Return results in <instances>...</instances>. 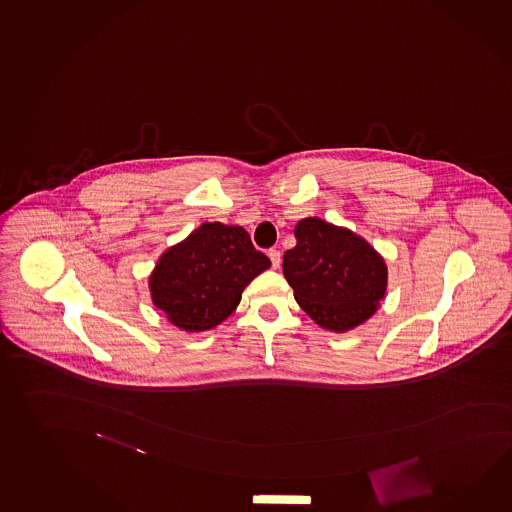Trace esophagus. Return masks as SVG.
Returning a JSON list of instances; mask_svg holds the SVG:
<instances>
[{"label":"esophagus","mask_w":512,"mask_h":512,"mask_svg":"<svg viewBox=\"0 0 512 512\" xmlns=\"http://www.w3.org/2000/svg\"><path fill=\"white\" fill-rule=\"evenodd\" d=\"M267 255H269V259H271V266H273V269H278V267H280V262H282V253L278 252V250H269Z\"/></svg>","instance_id":"34e87169"}]
</instances>
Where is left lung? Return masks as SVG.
Instances as JSON below:
<instances>
[{"label": "left lung", "mask_w": 512, "mask_h": 512, "mask_svg": "<svg viewBox=\"0 0 512 512\" xmlns=\"http://www.w3.org/2000/svg\"><path fill=\"white\" fill-rule=\"evenodd\" d=\"M294 234L297 245L283 255V275L304 312L334 333L370 319L387 287L386 262L377 250L317 216L297 223Z\"/></svg>", "instance_id": "8db88e82"}]
</instances>
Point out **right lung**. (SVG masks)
<instances>
[{
    "label": "right lung",
    "mask_w": 512,
    "mask_h": 512,
    "mask_svg": "<svg viewBox=\"0 0 512 512\" xmlns=\"http://www.w3.org/2000/svg\"><path fill=\"white\" fill-rule=\"evenodd\" d=\"M269 266L243 227L202 223L156 262L151 299L179 329L209 331L236 310L246 285Z\"/></svg>",
    "instance_id": "right-lung-1"
}]
</instances>
